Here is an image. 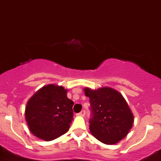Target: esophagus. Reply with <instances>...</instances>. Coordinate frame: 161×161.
Wrapping results in <instances>:
<instances>
[{
  "mask_svg": "<svg viewBox=\"0 0 161 161\" xmlns=\"http://www.w3.org/2000/svg\"><path fill=\"white\" fill-rule=\"evenodd\" d=\"M85 111H84V110H82V111H81L79 113V115H81V116H84V115H85Z\"/></svg>",
  "mask_w": 161,
  "mask_h": 161,
  "instance_id": "34e87169",
  "label": "esophagus"
}]
</instances>
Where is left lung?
Masks as SVG:
<instances>
[{"label": "left lung", "instance_id": "left-lung-1", "mask_svg": "<svg viewBox=\"0 0 161 161\" xmlns=\"http://www.w3.org/2000/svg\"><path fill=\"white\" fill-rule=\"evenodd\" d=\"M85 95L91 104V134L106 144L124 139L132 127L134 117L122 95L110 87L97 91L85 88Z\"/></svg>", "mask_w": 161, "mask_h": 161}]
</instances>
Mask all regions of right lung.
Here are the masks:
<instances>
[{"label":"right lung","mask_w":161,"mask_h":161,"mask_svg":"<svg viewBox=\"0 0 161 161\" xmlns=\"http://www.w3.org/2000/svg\"><path fill=\"white\" fill-rule=\"evenodd\" d=\"M63 86L48 85L29 100L25 119L30 131L40 139L52 140L66 133L73 119L74 102Z\"/></svg>","instance_id":"obj_1"}]
</instances>
